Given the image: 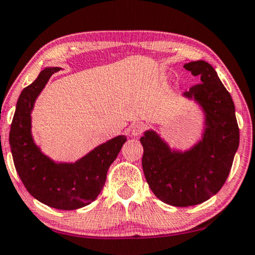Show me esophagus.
<instances>
[{"mask_svg": "<svg viewBox=\"0 0 255 255\" xmlns=\"http://www.w3.org/2000/svg\"><path fill=\"white\" fill-rule=\"evenodd\" d=\"M144 130H145V126H144L142 123L132 124L130 126V134L132 136H138L140 134H143Z\"/></svg>", "mask_w": 255, "mask_h": 255, "instance_id": "34e87169", "label": "esophagus"}]
</instances>
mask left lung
Wrapping results in <instances>:
<instances>
[{
	"label": "left lung",
	"instance_id": "8db88e82",
	"mask_svg": "<svg viewBox=\"0 0 255 255\" xmlns=\"http://www.w3.org/2000/svg\"><path fill=\"white\" fill-rule=\"evenodd\" d=\"M200 83L184 96L193 98L205 113L203 138L185 152L172 151L153 130L140 137L146 182L158 199L176 207L198 205L223 187L239 145V128L229 91L212 65L204 60L185 64Z\"/></svg>",
	"mask_w": 255,
	"mask_h": 255
}]
</instances>
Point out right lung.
<instances>
[{"mask_svg": "<svg viewBox=\"0 0 255 255\" xmlns=\"http://www.w3.org/2000/svg\"><path fill=\"white\" fill-rule=\"evenodd\" d=\"M59 67L41 71L34 82L21 91L11 124L9 142L19 177L34 198L49 207L72 211L89 205L100 195L109 167L116 160L126 136L101 144L74 164H56L44 155L30 134L34 102Z\"/></svg>", "mask_w": 255, "mask_h": 255, "instance_id": "1", "label": "right lung"}]
</instances>
